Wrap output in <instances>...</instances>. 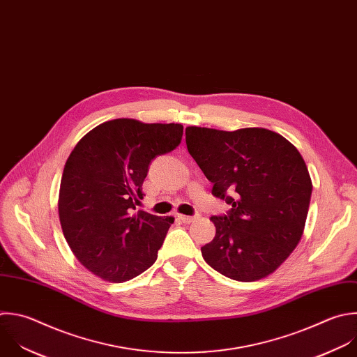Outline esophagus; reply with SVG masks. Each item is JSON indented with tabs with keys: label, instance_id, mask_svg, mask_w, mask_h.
<instances>
[{
	"label": "esophagus",
	"instance_id": "esophagus-1",
	"mask_svg": "<svg viewBox=\"0 0 357 357\" xmlns=\"http://www.w3.org/2000/svg\"><path fill=\"white\" fill-rule=\"evenodd\" d=\"M178 218H179L182 222L189 224V222H193V221L196 220V215H183V214H179Z\"/></svg>",
	"mask_w": 357,
	"mask_h": 357
}]
</instances>
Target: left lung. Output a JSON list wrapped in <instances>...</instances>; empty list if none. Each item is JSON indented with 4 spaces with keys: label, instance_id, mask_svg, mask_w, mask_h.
Masks as SVG:
<instances>
[{
    "label": "left lung",
    "instance_id": "obj_1",
    "mask_svg": "<svg viewBox=\"0 0 357 357\" xmlns=\"http://www.w3.org/2000/svg\"><path fill=\"white\" fill-rule=\"evenodd\" d=\"M189 154L231 206L213 215L215 235L202 247L204 261L238 282L273 273L304 231L312 192L307 165L283 136L261 128L222 132L186 128Z\"/></svg>",
    "mask_w": 357,
    "mask_h": 357
}]
</instances>
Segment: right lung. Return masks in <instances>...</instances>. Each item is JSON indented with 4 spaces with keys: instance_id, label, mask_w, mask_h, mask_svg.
Returning <instances> with one entry per match:
<instances>
[{
    "instance_id": "1",
    "label": "right lung",
    "mask_w": 357,
    "mask_h": 357,
    "mask_svg": "<svg viewBox=\"0 0 357 357\" xmlns=\"http://www.w3.org/2000/svg\"><path fill=\"white\" fill-rule=\"evenodd\" d=\"M182 125L114 119L71 151L60 183L59 217L73 254L95 276L128 282L155 261L174 217L137 211L151 161L175 150Z\"/></svg>"
}]
</instances>
